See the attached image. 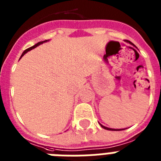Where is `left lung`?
Wrapping results in <instances>:
<instances>
[{"label": "left lung", "mask_w": 161, "mask_h": 161, "mask_svg": "<svg viewBox=\"0 0 161 161\" xmlns=\"http://www.w3.org/2000/svg\"><path fill=\"white\" fill-rule=\"evenodd\" d=\"M129 43H130V44H132V45L134 46V47H135V45H133V43H131V42H129ZM100 125H101V126L102 127V128H103V129H107V130H110V131H120V130H124V129H110V128H107V127H106V126H103V125H102V124H100Z\"/></svg>", "instance_id": "8db88e82"}]
</instances>
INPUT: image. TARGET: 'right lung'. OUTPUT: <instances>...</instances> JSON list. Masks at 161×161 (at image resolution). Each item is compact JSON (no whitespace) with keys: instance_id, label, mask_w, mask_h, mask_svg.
<instances>
[{"instance_id":"add662e5","label":"right lung","mask_w":161,"mask_h":161,"mask_svg":"<svg viewBox=\"0 0 161 161\" xmlns=\"http://www.w3.org/2000/svg\"><path fill=\"white\" fill-rule=\"evenodd\" d=\"M48 41H49V40H45V41L39 42H37V44H35L34 46H32V47H29V48H28V49H26V50H25V51H24V52H23L22 55H21V57H22L23 55H24V54H26L27 52H28V51H31V50H32V49H34V48H36V47H38L39 45H41V44H42V43H44V42H48ZM21 57H20V58H21Z\"/></svg>"}]
</instances>
